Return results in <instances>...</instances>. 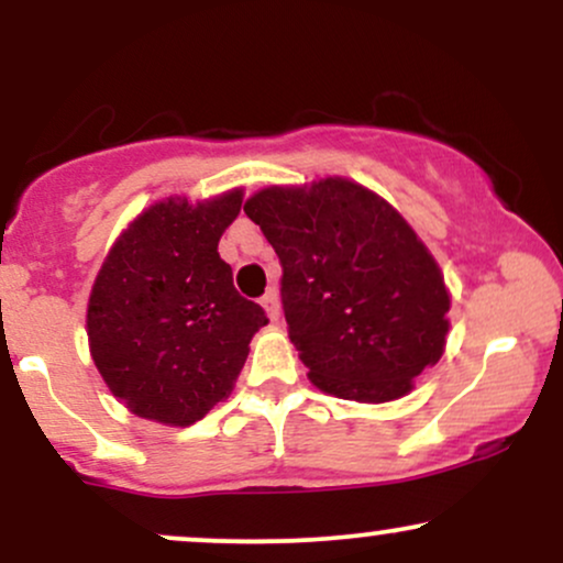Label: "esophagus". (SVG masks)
<instances>
[{"instance_id": "esophagus-1", "label": "esophagus", "mask_w": 563, "mask_h": 563, "mask_svg": "<svg viewBox=\"0 0 563 563\" xmlns=\"http://www.w3.org/2000/svg\"><path fill=\"white\" fill-rule=\"evenodd\" d=\"M262 307H264V312H267L269 322H275L277 318H280V301H277V290L275 288H269L267 294L262 296Z\"/></svg>"}]
</instances>
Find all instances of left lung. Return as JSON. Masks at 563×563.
I'll return each instance as SVG.
<instances>
[{
    "mask_svg": "<svg viewBox=\"0 0 563 563\" xmlns=\"http://www.w3.org/2000/svg\"><path fill=\"white\" fill-rule=\"evenodd\" d=\"M283 264L288 335L320 391L391 402L444 354L450 290L402 214L346 177L245 200Z\"/></svg>",
    "mask_w": 563,
    "mask_h": 563,
    "instance_id": "1",
    "label": "left lung"
}]
</instances>
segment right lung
<instances>
[{"label": "right lung", "instance_id": "right-lung-1", "mask_svg": "<svg viewBox=\"0 0 563 563\" xmlns=\"http://www.w3.org/2000/svg\"><path fill=\"white\" fill-rule=\"evenodd\" d=\"M243 190L164 198L115 238L87 303L89 354L134 416L190 426L230 397L267 314L232 286L217 245Z\"/></svg>", "mask_w": 563, "mask_h": 563}]
</instances>
